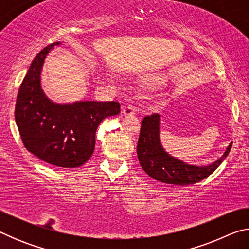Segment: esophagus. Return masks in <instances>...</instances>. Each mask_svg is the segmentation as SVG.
<instances>
[{
	"label": "esophagus",
	"mask_w": 249,
	"mask_h": 249,
	"mask_svg": "<svg viewBox=\"0 0 249 249\" xmlns=\"http://www.w3.org/2000/svg\"><path fill=\"white\" fill-rule=\"evenodd\" d=\"M122 113H123L124 115H133L136 113V108L132 105H126V107H122Z\"/></svg>",
	"instance_id": "esophagus-1"
}]
</instances>
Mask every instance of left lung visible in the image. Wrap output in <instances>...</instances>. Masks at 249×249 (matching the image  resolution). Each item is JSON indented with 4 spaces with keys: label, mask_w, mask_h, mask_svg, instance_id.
Returning <instances> with one entry per match:
<instances>
[{
    "label": "left lung",
    "mask_w": 249,
    "mask_h": 249,
    "mask_svg": "<svg viewBox=\"0 0 249 249\" xmlns=\"http://www.w3.org/2000/svg\"><path fill=\"white\" fill-rule=\"evenodd\" d=\"M230 142L220 158L209 165H190L167 153L160 142V115L146 116L142 122L137 142V156L142 169L151 178L160 182L188 185L199 182L216 170L231 151Z\"/></svg>",
    "instance_id": "1"
}]
</instances>
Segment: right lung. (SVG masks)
Returning <instances> with one entry per match:
<instances>
[{"mask_svg":"<svg viewBox=\"0 0 249 249\" xmlns=\"http://www.w3.org/2000/svg\"><path fill=\"white\" fill-rule=\"evenodd\" d=\"M54 43L37 54L19 87L15 122L28 151L54 167L77 168L94 151L95 132L108 116L120 113L117 102L77 101L56 103L41 88V70Z\"/></svg>","mask_w":249,"mask_h":249,"instance_id":"add662e5","label":"right lung"}]
</instances>
